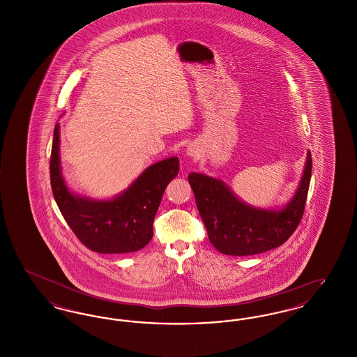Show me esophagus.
Returning a JSON list of instances; mask_svg holds the SVG:
<instances>
[{"instance_id": "esophagus-1", "label": "esophagus", "mask_w": 357, "mask_h": 357, "mask_svg": "<svg viewBox=\"0 0 357 357\" xmlns=\"http://www.w3.org/2000/svg\"><path fill=\"white\" fill-rule=\"evenodd\" d=\"M186 153L187 155L191 156V158H197V156L199 155V150H198V147H197L195 144H188V146H187Z\"/></svg>"}]
</instances>
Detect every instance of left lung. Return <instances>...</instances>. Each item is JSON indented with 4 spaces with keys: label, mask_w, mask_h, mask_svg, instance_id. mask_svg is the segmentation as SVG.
I'll return each mask as SVG.
<instances>
[{
    "label": "left lung",
    "mask_w": 357,
    "mask_h": 357,
    "mask_svg": "<svg viewBox=\"0 0 357 357\" xmlns=\"http://www.w3.org/2000/svg\"><path fill=\"white\" fill-rule=\"evenodd\" d=\"M312 175V155L293 198L278 210L245 204L221 179L191 172L188 183L213 246L227 255H253L281 246L303 218Z\"/></svg>",
    "instance_id": "8db88e82"
}]
</instances>
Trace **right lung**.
I'll return each mask as SVG.
<instances>
[{
    "label": "right lung",
    "mask_w": 357,
    "mask_h": 357,
    "mask_svg": "<svg viewBox=\"0 0 357 357\" xmlns=\"http://www.w3.org/2000/svg\"><path fill=\"white\" fill-rule=\"evenodd\" d=\"M60 126L53 132L51 186L54 201L76 237L88 249L102 255L132 253L153 236V222L163 192L179 172L176 156L143 171L135 182L112 199L99 201L76 195L64 182L60 165Z\"/></svg>",
    "instance_id": "obj_1"
}]
</instances>
